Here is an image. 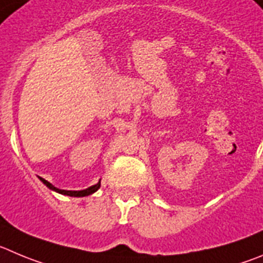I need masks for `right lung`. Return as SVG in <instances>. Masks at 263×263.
Here are the masks:
<instances>
[{
  "label": "right lung",
  "instance_id": "add662e5",
  "mask_svg": "<svg viewBox=\"0 0 263 263\" xmlns=\"http://www.w3.org/2000/svg\"><path fill=\"white\" fill-rule=\"evenodd\" d=\"M39 179H40V180L43 181L44 184H45V185L49 188V190L54 191V192H57V193H61V195L71 196V197H85V196H89V195H92V193H95L96 191H98V188L101 187V180H98L97 184H95V185H92V187L87 188V190H82V191H66V190H60V188L54 187L53 184L49 183V181L45 180V179L40 178V176H39Z\"/></svg>",
  "mask_w": 263,
  "mask_h": 263
}]
</instances>
